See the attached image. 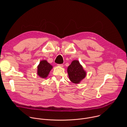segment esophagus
Returning <instances> with one entry per match:
<instances>
[{"label": "esophagus", "mask_w": 127, "mask_h": 127, "mask_svg": "<svg viewBox=\"0 0 127 127\" xmlns=\"http://www.w3.org/2000/svg\"><path fill=\"white\" fill-rule=\"evenodd\" d=\"M58 66L61 67H63V64H58Z\"/></svg>", "instance_id": "34e87169"}]
</instances>
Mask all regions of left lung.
Instances as JSON below:
<instances>
[{
  "label": "left lung",
  "mask_w": 127,
  "mask_h": 127,
  "mask_svg": "<svg viewBox=\"0 0 127 127\" xmlns=\"http://www.w3.org/2000/svg\"><path fill=\"white\" fill-rule=\"evenodd\" d=\"M67 73L70 80L75 84H79L86 77V72L77 60L72 61L68 67Z\"/></svg>",
  "instance_id": "left-lung-1"
}]
</instances>
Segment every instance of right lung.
<instances>
[{
	"label": "right lung",
	"mask_w": 127,
	"mask_h": 127,
	"mask_svg": "<svg viewBox=\"0 0 127 127\" xmlns=\"http://www.w3.org/2000/svg\"><path fill=\"white\" fill-rule=\"evenodd\" d=\"M52 68L53 66L47 60H42L37 66V74L42 78H46Z\"/></svg>",
	"instance_id": "obj_1"
}]
</instances>
